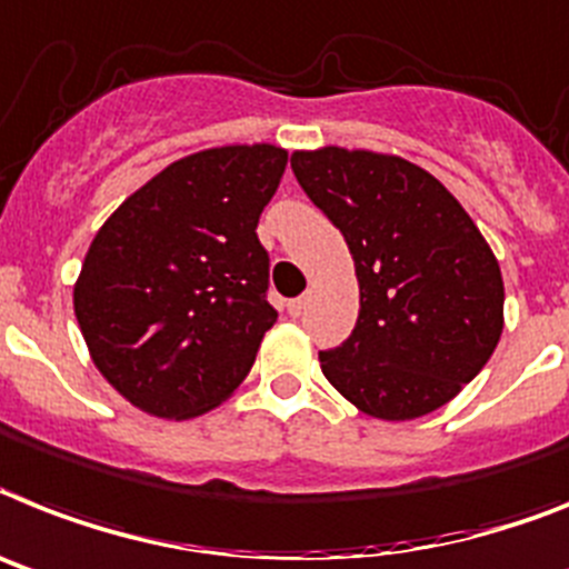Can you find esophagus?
Masks as SVG:
<instances>
[{
	"label": "esophagus",
	"mask_w": 569,
	"mask_h": 569,
	"mask_svg": "<svg viewBox=\"0 0 569 569\" xmlns=\"http://www.w3.org/2000/svg\"><path fill=\"white\" fill-rule=\"evenodd\" d=\"M303 309H307V298L289 300V315H295V318H300V315H303Z\"/></svg>",
	"instance_id": "esophagus-1"
}]
</instances>
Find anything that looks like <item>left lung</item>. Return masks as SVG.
Instances as JSON below:
<instances>
[{"mask_svg": "<svg viewBox=\"0 0 569 569\" xmlns=\"http://www.w3.org/2000/svg\"><path fill=\"white\" fill-rule=\"evenodd\" d=\"M292 170L343 233L361 289L350 338L321 352L329 385L388 422L451 402L503 332V277L483 233L399 156L323 147L295 152Z\"/></svg>", "mask_w": 569, "mask_h": 569, "instance_id": "obj_1", "label": "left lung"}]
</instances>
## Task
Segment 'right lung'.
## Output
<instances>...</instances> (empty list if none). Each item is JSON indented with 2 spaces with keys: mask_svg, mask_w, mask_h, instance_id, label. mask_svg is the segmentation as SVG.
<instances>
[{
  "mask_svg": "<svg viewBox=\"0 0 569 569\" xmlns=\"http://www.w3.org/2000/svg\"><path fill=\"white\" fill-rule=\"evenodd\" d=\"M286 161L271 144L193 152L94 233L74 315L103 379L136 408L199 417L248 376L277 321L257 222Z\"/></svg>",
  "mask_w": 569,
  "mask_h": 569,
  "instance_id": "right-lung-1",
  "label": "right lung"
}]
</instances>
